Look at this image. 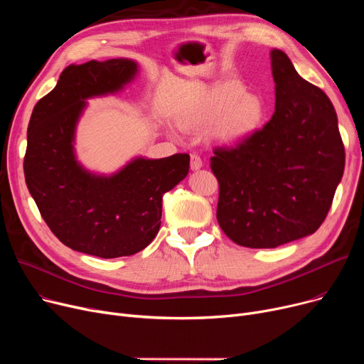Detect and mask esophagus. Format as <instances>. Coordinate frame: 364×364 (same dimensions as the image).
<instances>
[{
  "label": "esophagus",
  "mask_w": 364,
  "mask_h": 364,
  "mask_svg": "<svg viewBox=\"0 0 364 364\" xmlns=\"http://www.w3.org/2000/svg\"><path fill=\"white\" fill-rule=\"evenodd\" d=\"M190 168L193 171H198L202 168V159L198 153H192V155H190Z\"/></svg>",
  "instance_id": "esophagus-1"
}]
</instances>
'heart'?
<instances>
[{
	"label": "heart",
	"mask_w": 364,
	"mask_h": 364,
	"mask_svg": "<svg viewBox=\"0 0 364 364\" xmlns=\"http://www.w3.org/2000/svg\"><path fill=\"white\" fill-rule=\"evenodd\" d=\"M265 118L264 102L235 81H225L206 90L177 114V124L186 131L214 122V136L224 144H239L261 127Z\"/></svg>",
	"instance_id": "heart-1"
}]
</instances>
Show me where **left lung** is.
<instances>
[{
    "mask_svg": "<svg viewBox=\"0 0 364 364\" xmlns=\"http://www.w3.org/2000/svg\"><path fill=\"white\" fill-rule=\"evenodd\" d=\"M272 119L233 147H215L221 230L246 247H277L313 235L326 218L346 166L336 112L289 57L272 51Z\"/></svg>",
    "mask_w": 364,
    "mask_h": 364,
    "instance_id": "8db88e82",
    "label": "left lung"
}]
</instances>
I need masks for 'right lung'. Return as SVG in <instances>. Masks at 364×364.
I'll list each match as a JSON object with an SVG mask.
<instances>
[{"label": "right lung", "instance_id": "1", "mask_svg": "<svg viewBox=\"0 0 364 364\" xmlns=\"http://www.w3.org/2000/svg\"><path fill=\"white\" fill-rule=\"evenodd\" d=\"M136 73L128 59L70 65L32 110L26 186L50 230L73 251L118 258L144 250L159 232L164 195L188 172L187 153L137 158L110 177L76 162L72 143L85 99L117 92Z\"/></svg>", "mask_w": 364, "mask_h": 364}]
</instances>
